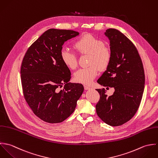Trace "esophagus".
Returning a JSON list of instances; mask_svg holds the SVG:
<instances>
[{
    "label": "esophagus",
    "mask_w": 158,
    "mask_h": 158,
    "mask_svg": "<svg viewBox=\"0 0 158 158\" xmlns=\"http://www.w3.org/2000/svg\"><path fill=\"white\" fill-rule=\"evenodd\" d=\"M91 89V87H90L87 86V85H84V89H85V90H89V89Z\"/></svg>",
    "instance_id": "esophagus-1"
}]
</instances>
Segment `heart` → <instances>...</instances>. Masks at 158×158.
<instances>
[{
    "label": "heart",
    "mask_w": 158,
    "mask_h": 158,
    "mask_svg": "<svg viewBox=\"0 0 158 158\" xmlns=\"http://www.w3.org/2000/svg\"><path fill=\"white\" fill-rule=\"evenodd\" d=\"M77 51L81 55H89L87 68H81L74 74V80L86 85L90 84L100 70L106 69L112 59L111 49L104 45L102 40L92 34H85L74 44ZM60 57L63 63L69 69H74L77 66L76 55L66 48L60 51Z\"/></svg>",
    "instance_id": "heart-1"
}]
</instances>
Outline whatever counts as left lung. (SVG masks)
<instances>
[{"mask_svg":"<svg viewBox=\"0 0 158 158\" xmlns=\"http://www.w3.org/2000/svg\"><path fill=\"white\" fill-rule=\"evenodd\" d=\"M104 33L110 40L112 59L97 82L114 87L115 92L108 96L104 89H96L100 98L96 111L105 123L120 126L139 109L145 86L144 69L137 48L123 33L115 29H109Z\"/></svg>","mask_w":158,"mask_h":158,"instance_id":"1","label":"left lung"}]
</instances>
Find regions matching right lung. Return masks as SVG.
<instances>
[{
  "label": "right lung",
  "mask_w": 158,
  "mask_h": 158,
  "mask_svg": "<svg viewBox=\"0 0 158 158\" xmlns=\"http://www.w3.org/2000/svg\"><path fill=\"white\" fill-rule=\"evenodd\" d=\"M79 34L50 29L32 43L23 58L21 79L24 98L35 115L47 123H60L69 117L83 93L82 84L68 82L71 72L60 57L64 43Z\"/></svg>",
  "instance_id": "add662e5"
}]
</instances>
